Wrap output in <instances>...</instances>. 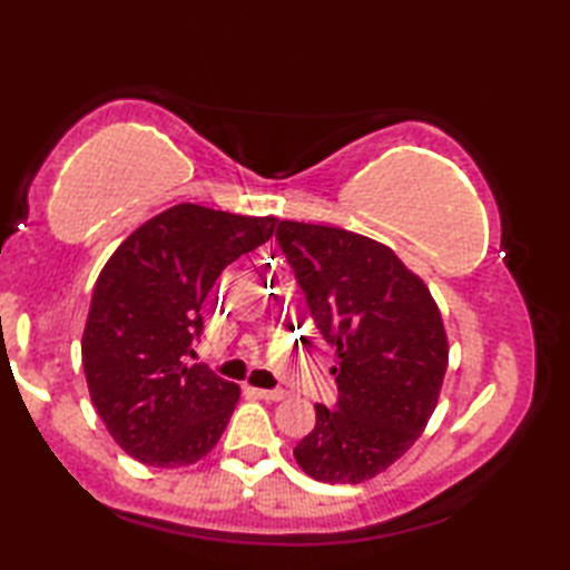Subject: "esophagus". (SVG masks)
Segmentation results:
<instances>
[{
    "label": "esophagus",
    "instance_id": "obj_1",
    "mask_svg": "<svg viewBox=\"0 0 570 570\" xmlns=\"http://www.w3.org/2000/svg\"><path fill=\"white\" fill-rule=\"evenodd\" d=\"M252 392L257 394L259 399H264V402H278V399L286 396L284 390H252Z\"/></svg>",
    "mask_w": 570,
    "mask_h": 570
}]
</instances>
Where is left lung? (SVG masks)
I'll list each match as a JSON object with an SVG mask.
<instances>
[{"label": "left lung", "instance_id": "obj_1", "mask_svg": "<svg viewBox=\"0 0 570 570\" xmlns=\"http://www.w3.org/2000/svg\"><path fill=\"white\" fill-rule=\"evenodd\" d=\"M276 242L313 323L337 347V404H316V426L294 458L313 480L357 485L426 429L448 367L441 311L426 284L370 237L282 220Z\"/></svg>", "mask_w": 570, "mask_h": 570}]
</instances>
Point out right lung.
I'll return each mask as SVG.
<instances>
[{"label":"right lung","instance_id":"add662e5","mask_svg":"<svg viewBox=\"0 0 570 570\" xmlns=\"http://www.w3.org/2000/svg\"><path fill=\"white\" fill-rule=\"evenodd\" d=\"M274 225L276 217L180 203L107 259L85 323L82 370L107 431L139 463L190 465L220 441L239 386L186 357L217 276L264 245Z\"/></svg>","mask_w":570,"mask_h":570}]
</instances>
